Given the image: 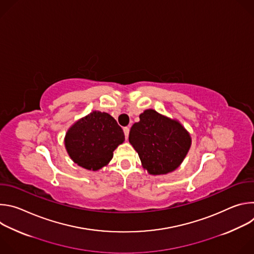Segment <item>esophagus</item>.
I'll use <instances>...</instances> for the list:
<instances>
[{"mask_svg":"<svg viewBox=\"0 0 254 254\" xmlns=\"http://www.w3.org/2000/svg\"><path fill=\"white\" fill-rule=\"evenodd\" d=\"M124 132H125L126 138H127V137H128V133H129V127H124Z\"/></svg>","mask_w":254,"mask_h":254,"instance_id":"obj_1","label":"esophagus"}]
</instances>
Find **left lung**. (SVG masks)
I'll return each instance as SVG.
<instances>
[{
    "label": "left lung",
    "instance_id": "8db88e82",
    "mask_svg": "<svg viewBox=\"0 0 254 254\" xmlns=\"http://www.w3.org/2000/svg\"><path fill=\"white\" fill-rule=\"evenodd\" d=\"M128 140L143 169L151 175L175 171L184 161L192 142L190 133L178 121L154 110L139 115V122L130 128Z\"/></svg>",
    "mask_w": 254,
    "mask_h": 254
}]
</instances>
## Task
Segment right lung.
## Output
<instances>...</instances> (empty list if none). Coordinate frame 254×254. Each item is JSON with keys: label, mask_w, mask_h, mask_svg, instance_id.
I'll list each match as a JSON object with an SVG mask.
<instances>
[{"label": "right lung", "mask_w": 254, "mask_h": 254, "mask_svg": "<svg viewBox=\"0 0 254 254\" xmlns=\"http://www.w3.org/2000/svg\"><path fill=\"white\" fill-rule=\"evenodd\" d=\"M125 140L123 128L106 113L94 111L67 130L65 148L78 166L97 171L110 163L114 151Z\"/></svg>", "instance_id": "add662e5"}]
</instances>
